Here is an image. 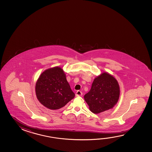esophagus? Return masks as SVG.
<instances>
[{
  "mask_svg": "<svg viewBox=\"0 0 152 152\" xmlns=\"http://www.w3.org/2000/svg\"><path fill=\"white\" fill-rule=\"evenodd\" d=\"M82 92H81L80 91H77L76 93V96H80L82 95Z\"/></svg>",
  "mask_w": 152,
  "mask_h": 152,
  "instance_id": "1",
  "label": "esophagus"
}]
</instances>
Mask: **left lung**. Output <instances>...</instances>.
Returning a JSON list of instances; mask_svg holds the SVG:
<instances>
[{
    "instance_id": "8db88e82",
    "label": "left lung",
    "mask_w": 152,
    "mask_h": 152,
    "mask_svg": "<svg viewBox=\"0 0 152 152\" xmlns=\"http://www.w3.org/2000/svg\"><path fill=\"white\" fill-rule=\"evenodd\" d=\"M120 95L119 85L117 80L107 72L95 78L90 91L84 99L94 113H99L112 109L117 104Z\"/></svg>"
}]
</instances>
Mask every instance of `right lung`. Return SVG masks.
<instances>
[{
    "instance_id": "1",
    "label": "right lung",
    "mask_w": 152,
    "mask_h": 152,
    "mask_svg": "<svg viewBox=\"0 0 152 152\" xmlns=\"http://www.w3.org/2000/svg\"><path fill=\"white\" fill-rule=\"evenodd\" d=\"M37 99L45 107L53 110L64 107L75 97L64 70L59 67L45 70L35 85Z\"/></svg>"
}]
</instances>
